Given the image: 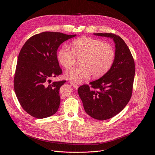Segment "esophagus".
<instances>
[{
	"label": "esophagus",
	"mask_w": 155,
	"mask_h": 155,
	"mask_svg": "<svg viewBox=\"0 0 155 155\" xmlns=\"http://www.w3.org/2000/svg\"><path fill=\"white\" fill-rule=\"evenodd\" d=\"M70 84L74 87L75 88V89H77V88L78 87V85L77 84H76L75 83L73 82V81H70Z\"/></svg>",
	"instance_id": "obj_1"
}]
</instances>
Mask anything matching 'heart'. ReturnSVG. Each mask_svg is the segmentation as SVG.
Instances as JSON below:
<instances>
[{
  "label": "heart",
  "mask_w": 155,
  "mask_h": 155,
  "mask_svg": "<svg viewBox=\"0 0 155 155\" xmlns=\"http://www.w3.org/2000/svg\"><path fill=\"white\" fill-rule=\"evenodd\" d=\"M115 53L108 43L91 37H81L75 40L71 49L64 45L58 52L57 59L61 66L69 68L76 58L80 59V67L69 69L64 72V77L74 83H80L89 77L99 78L111 68Z\"/></svg>",
  "instance_id": "obj_1"
}]
</instances>
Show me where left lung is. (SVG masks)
Segmentation results:
<instances>
[{
	"label": "left lung",
	"instance_id": "1",
	"mask_svg": "<svg viewBox=\"0 0 155 155\" xmlns=\"http://www.w3.org/2000/svg\"><path fill=\"white\" fill-rule=\"evenodd\" d=\"M97 36L112 38L115 44V56L111 68L90 85L78 89L86 113L99 120L111 118L126 107L132 92L135 75L134 61L124 42L114 34L96 33Z\"/></svg>",
	"mask_w": 155,
	"mask_h": 155
}]
</instances>
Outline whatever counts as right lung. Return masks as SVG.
Masks as SVG:
<instances>
[{"mask_svg":"<svg viewBox=\"0 0 155 155\" xmlns=\"http://www.w3.org/2000/svg\"><path fill=\"white\" fill-rule=\"evenodd\" d=\"M76 36L43 32L29 38L22 47L14 77V89L25 111L37 118L53 115L59 108V88L65 81L51 82L62 74L57 50L62 43Z\"/></svg>","mask_w":155,"mask_h":155,"instance_id":"add662e5","label":"right lung"}]
</instances>
